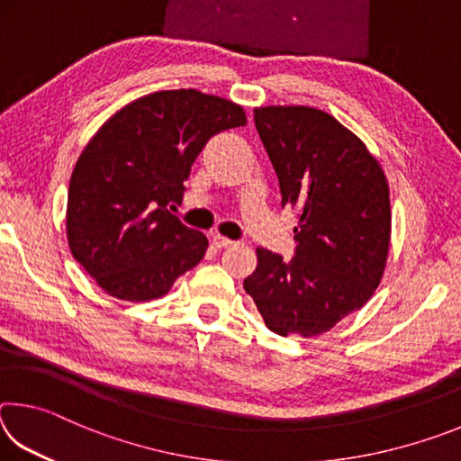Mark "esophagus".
<instances>
[{"instance_id":"obj_1","label":"esophagus","mask_w":461,"mask_h":461,"mask_svg":"<svg viewBox=\"0 0 461 461\" xmlns=\"http://www.w3.org/2000/svg\"><path fill=\"white\" fill-rule=\"evenodd\" d=\"M212 240H213V246H215V248H230V246L236 244V241L230 240V238L220 236V233H215V236H213Z\"/></svg>"}]
</instances>
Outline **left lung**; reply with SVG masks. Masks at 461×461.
<instances>
[{
	"instance_id": "left-lung-1",
	"label": "left lung",
	"mask_w": 461,
	"mask_h": 461,
	"mask_svg": "<svg viewBox=\"0 0 461 461\" xmlns=\"http://www.w3.org/2000/svg\"><path fill=\"white\" fill-rule=\"evenodd\" d=\"M283 207H299L294 256L258 248L244 280L264 323L278 335H313L362 309L380 285L390 244L388 183L348 128L315 107L254 109Z\"/></svg>"
}]
</instances>
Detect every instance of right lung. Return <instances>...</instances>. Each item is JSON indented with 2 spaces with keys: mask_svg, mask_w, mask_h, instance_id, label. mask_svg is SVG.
Returning <instances> with one entry per match:
<instances>
[{
  "mask_svg": "<svg viewBox=\"0 0 461 461\" xmlns=\"http://www.w3.org/2000/svg\"><path fill=\"white\" fill-rule=\"evenodd\" d=\"M240 126V105L176 89L131 101L89 140L68 185L67 238L107 294L158 299L201 262L207 238L170 209L209 138Z\"/></svg>",
  "mask_w": 461,
  "mask_h": 461,
  "instance_id": "1",
  "label": "right lung"
}]
</instances>
